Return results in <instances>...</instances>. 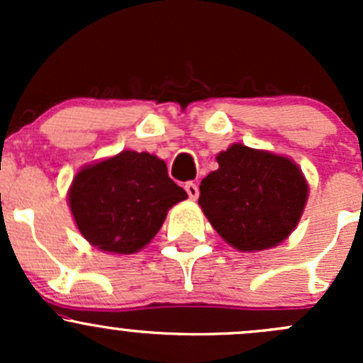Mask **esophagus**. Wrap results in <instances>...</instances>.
Wrapping results in <instances>:
<instances>
[{
    "instance_id": "34e87169",
    "label": "esophagus",
    "mask_w": 363,
    "mask_h": 363,
    "mask_svg": "<svg viewBox=\"0 0 363 363\" xmlns=\"http://www.w3.org/2000/svg\"><path fill=\"white\" fill-rule=\"evenodd\" d=\"M184 189H186V193H188V196H189V199H191V200L199 199V193H200V191H199V186H196L193 181L186 182Z\"/></svg>"
}]
</instances>
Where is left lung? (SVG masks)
<instances>
[{
    "instance_id": "left-lung-1",
    "label": "left lung",
    "mask_w": 363,
    "mask_h": 363,
    "mask_svg": "<svg viewBox=\"0 0 363 363\" xmlns=\"http://www.w3.org/2000/svg\"><path fill=\"white\" fill-rule=\"evenodd\" d=\"M200 184L199 205L216 232L240 251L283 242L298 223L307 184L291 160L233 144Z\"/></svg>"
}]
</instances>
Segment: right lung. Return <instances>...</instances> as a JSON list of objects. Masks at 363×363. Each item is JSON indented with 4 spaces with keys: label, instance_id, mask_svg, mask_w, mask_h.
<instances>
[{
    "label": "right lung",
    "instance_id": "1",
    "mask_svg": "<svg viewBox=\"0 0 363 363\" xmlns=\"http://www.w3.org/2000/svg\"><path fill=\"white\" fill-rule=\"evenodd\" d=\"M188 199L168 177L164 161L123 151L82 168L69 189L80 233L104 251L130 255L151 242L172 205Z\"/></svg>",
    "mask_w": 363,
    "mask_h": 363
}]
</instances>
